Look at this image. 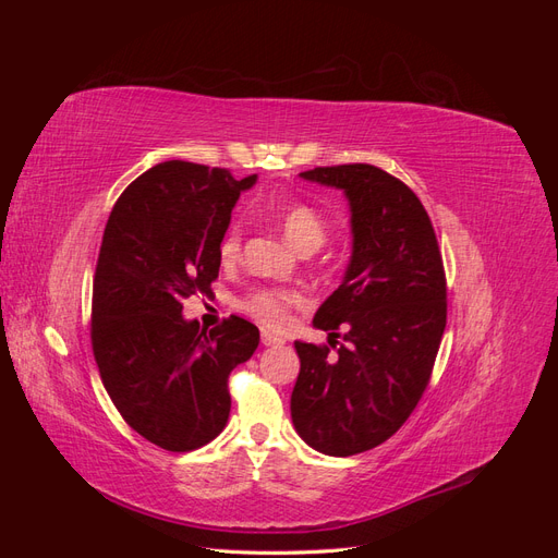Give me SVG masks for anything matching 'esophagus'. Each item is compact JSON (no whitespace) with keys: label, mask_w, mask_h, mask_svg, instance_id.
I'll list each match as a JSON object with an SVG mask.
<instances>
[{"label":"esophagus","mask_w":558,"mask_h":558,"mask_svg":"<svg viewBox=\"0 0 558 558\" xmlns=\"http://www.w3.org/2000/svg\"><path fill=\"white\" fill-rule=\"evenodd\" d=\"M260 340H263V344H265V347H281V344H283L281 337H279V335H275V332H269V330H263Z\"/></svg>","instance_id":"esophagus-1"}]
</instances>
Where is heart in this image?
Listing matches in <instances>:
<instances>
[{"label": "heart", "instance_id": "obj_1", "mask_svg": "<svg viewBox=\"0 0 558 558\" xmlns=\"http://www.w3.org/2000/svg\"><path fill=\"white\" fill-rule=\"evenodd\" d=\"M281 230L283 238L289 240L300 253L302 251H316L326 242V221L320 218L312 207L293 205L283 209L281 214ZM242 246V230L240 226H232L221 242V258L234 260ZM291 305H302V295L295 291H281V289H258L246 295L242 307L256 316L267 326H281L289 314Z\"/></svg>", "mask_w": 558, "mask_h": 558}]
</instances>
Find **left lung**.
<instances>
[{"mask_svg": "<svg viewBox=\"0 0 558 558\" xmlns=\"http://www.w3.org/2000/svg\"><path fill=\"white\" fill-rule=\"evenodd\" d=\"M300 177L344 193L351 256L314 314L337 351L295 342L291 416L312 449L353 456L386 442L426 391L447 326L445 267L424 205L396 177L361 162Z\"/></svg>", "mask_w": 558, "mask_h": 558, "instance_id": "left-lung-1", "label": "left lung"}]
</instances>
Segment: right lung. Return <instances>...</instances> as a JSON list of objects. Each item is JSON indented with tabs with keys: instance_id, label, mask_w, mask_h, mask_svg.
I'll return each instance as SVG.
<instances>
[{
	"instance_id": "add662e5",
	"label": "right lung",
	"mask_w": 558,
	"mask_h": 558,
	"mask_svg": "<svg viewBox=\"0 0 558 558\" xmlns=\"http://www.w3.org/2000/svg\"><path fill=\"white\" fill-rule=\"evenodd\" d=\"M256 174L167 160L134 179L105 228L93 283V351L116 410L148 442L193 451L230 416L228 375L260 332L230 316L214 330L183 318L209 293L230 214Z\"/></svg>"
}]
</instances>
